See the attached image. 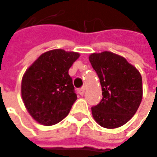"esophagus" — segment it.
Here are the masks:
<instances>
[{"instance_id": "34e87169", "label": "esophagus", "mask_w": 157, "mask_h": 157, "mask_svg": "<svg viewBox=\"0 0 157 157\" xmlns=\"http://www.w3.org/2000/svg\"><path fill=\"white\" fill-rule=\"evenodd\" d=\"M85 91H86V87H85V86H83V87L79 88V89L78 90V94H80V95H83V94H85Z\"/></svg>"}]
</instances>
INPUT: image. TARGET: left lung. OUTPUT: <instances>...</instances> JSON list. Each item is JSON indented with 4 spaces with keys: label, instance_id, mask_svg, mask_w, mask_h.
Listing matches in <instances>:
<instances>
[{
    "label": "left lung",
    "instance_id": "left-lung-1",
    "mask_svg": "<svg viewBox=\"0 0 157 157\" xmlns=\"http://www.w3.org/2000/svg\"><path fill=\"white\" fill-rule=\"evenodd\" d=\"M89 61L98 74L102 100L92 107L96 122L105 128L123 126L135 115L142 99L139 71L123 57L110 52L93 53Z\"/></svg>",
    "mask_w": 157,
    "mask_h": 157
}]
</instances>
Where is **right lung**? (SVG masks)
I'll return each instance as SVG.
<instances>
[{"instance_id":"obj_1","label":"right lung","mask_w":157,"mask_h":157,"mask_svg":"<svg viewBox=\"0 0 157 157\" xmlns=\"http://www.w3.org/2000/svg\"><path fill=\"white\" fill-rule=\"evenodd\" d=\"M78 57V52L49 51L25 71L21 97L28 112L38 123L52 126L68 115L77 100L68 71Z\"/></svg>"}]
</instances>
